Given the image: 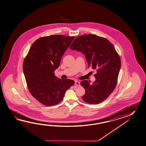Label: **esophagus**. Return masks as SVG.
Masks as SVG:
<instances>
[{
    "instance_id": "obj_1",
    "label": "esophagus",
    "mask_w": 146,
    "mask_h": 146,
    "mask_svg": "<svg viewBox=\"0 0 146 146\" xmlns=\"http://www.w3.org/2000/svg\"><path fill=\"white\" fill-rule=\"evenodd\" d=\"M75 85L76 86H80V82L78 81V80H75Z\"/></svg>"
}]
</instances>
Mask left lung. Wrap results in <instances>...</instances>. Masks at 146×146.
I'll use <instances>...</instances> for the list:
<instances>
[{"label":"left lung","mask_w":146,"mask_h":146,"mask_svg":"<svg viewBox=\"0 0 146 146\" xmlns=\"http://www.w3.org/2000/svg\"><path fill=\"white\" fill-rule=\"evenodd\" d=\"M70 48L82 52L88 66L97 72L92 85L88 80L80 82L86 91L82 98L90 104L103 102L115 89L121 67L120 59L114 46L105 38L89 34L76 38Z\"/></svg>","instance_id":"obj_1"}]
</instances>
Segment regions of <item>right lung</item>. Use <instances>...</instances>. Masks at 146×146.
I'll return each mask as SVG.
<instances>
[{"label":"right lung","mask_w":146,"mask_h":146,"mask_svg":"<svg viewBox=\"0 0 146 146\" xmlns=\"http://www.w3.org/2000/svg\"><path fill=\"white\" fill-rule=\"evenodd\" d=\"M75 37L51 35L39 38L31 45L23 63V71L31 94L44 106H54L64 98L75 84L54 76L64 52Z\"/></svg>","instance_id":"1"}]
</instances>
